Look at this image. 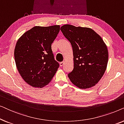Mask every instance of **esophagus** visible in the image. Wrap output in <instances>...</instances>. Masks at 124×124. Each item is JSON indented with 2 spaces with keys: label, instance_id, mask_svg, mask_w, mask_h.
Returning a JSON list of instances; mask_svg holds the SVG:
<instances>
[{
  "label": "esophagus",
  "instance_id": "1",
  "mask_svg": "<svg viewBox=\"0 0 124 124\" xmlns=\"http://www.w3.org/2000/svg\"><path fill=\"white\" fill-rule=\"evenodd\" d=\"M64 64V62H60V67H62V66H63Z\"/></svg>",
  "mask_w": 124,
  "mask_h": 124
}]
</instances>
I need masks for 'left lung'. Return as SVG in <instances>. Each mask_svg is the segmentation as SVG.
<instances>
[{
    "mask_svg": "<svg viewBox=\"0 0 124 124\" xmlns=\"http://www.w3.org/2000/svg\"><path fill=\"white\" fill-rule=\"evenodd\" d=\"M60 30L70 42L74 67L69 78L80 89L97 84L106 71L108 60L107 47L101 37L91 29L64 25Z\"/></svg>",
    "mask_w": 124,
    "mask_h": 124,
    "instance_id": "1",
    "label": "left lung"
}]
</instances>
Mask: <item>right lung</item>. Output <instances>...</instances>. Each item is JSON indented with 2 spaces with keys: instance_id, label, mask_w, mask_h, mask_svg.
<instances>
[{
  "instance_id": "right-lung-1",
  "label": "right lung",
  "mask_w": 124,
  "mask_h": 124,
  "mask_svg": "<svg viewBox=\"0 0 124 124\" xmlns=\"http://www.w3.org/2000/svg\"><path fill=\"white\" fill-rule=\"evenodd\" d=\"M60 31L59 25L34 26L17 42L14 55L18 72L27 84L42 87L48 84L59 67L51 44Z\"/></svg>"
}]
</instances>
